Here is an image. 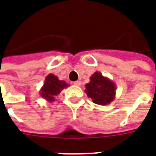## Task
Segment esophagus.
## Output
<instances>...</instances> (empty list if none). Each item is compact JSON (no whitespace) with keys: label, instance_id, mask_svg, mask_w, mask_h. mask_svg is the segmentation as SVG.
<instances>
[{"label":"esophagus","instance_id":"34e87169","mask_svg":"<svg viewBox=\"0 0 156 156\" xmlns=\"http://www.w3.org/2000/svg\"><path fill=\"white\" fill-rule=\"evenodd\" d=\"M73 83H74V85H76V86H80V85H81V82L78 80V81H75Z\"/></svg>","mask_w":156,"mask_h":156}]
</instances>
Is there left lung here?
I'll return each instance as SVG.
<instances>
[{
	"mask_svg": "<svg viewBox=\"0 0 156 156\" xmlns=\"http://www.w3.org/2000/svg\"><path fill=\"white\" fill-rule=\"evenodd\" d=\"M85 93L96 105H106L115 100L116 85L115 82L95 72L90 77V82L85 85Z\"/></svg>",
	"mask_w": 156,
	"mask_h": 156,
	"instance_id": "obj_1",
	"label": "left lung"
}]
</instances>
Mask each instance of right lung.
<instances>
[{
	"instance_id": "right-lung-1",
	"label": "right lung",
	"mask_w": 156,
	"mask_h": 156,
	"mask_svg": "<svg viewBox=\"0 0 156 156\" xmlns=\"http://www.w3.org/2000/svg\"><path fill=\"white\" fill-rule=\"evenodd\" d=\"M69 84L63 80H59L57 76L52 73L49 74L45 78L44 83L40 89L41 98L51 103L55 100V97L59 94L63 89L68 88Z\"/></svg>"
}]
</instances>
